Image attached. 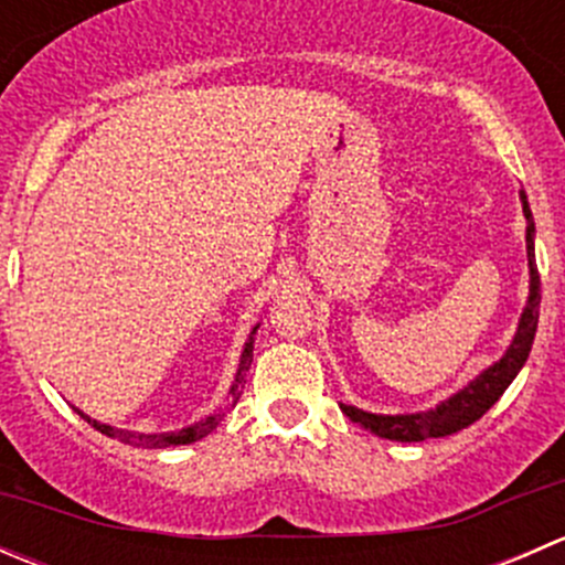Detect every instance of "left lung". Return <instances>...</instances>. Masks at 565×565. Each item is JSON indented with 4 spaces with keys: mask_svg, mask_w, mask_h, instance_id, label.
I'll return each instance as SVG.
<instances>
[{
    "mask_svg": "<svg viewBox=\"0 0 565 565\" xmlns=\"http://www.w3.org/2000/svg\"><path fill=\"white\" fill-rule=\"evenodd\" d=\"M522 196V210H525L527 218V265H530V298L525 306V315L520 319V328H516L514 341H511L509 352L500 358L494 366H489L481 377L472 380L465 391H459L457 396H451L448 402H443L437 409L429 413H415V415H374L363 413L358 407H347L341 404V413L352 420V424L363 426L372 435L385 437V440H398V443H420L429 440V437H448L454 431L467 429L470 424H476L500 396L509 388L511 380L520 374V369L525 366L530 347H533L535 328H539V306H541V278L539 267H535V248H533V215H530L527 196Z\"/></svg>",
    "mask_w": 565,
    "mask_h": 565,
    "instance_id": "1",
    "label": "left lung"
}]
</instances>
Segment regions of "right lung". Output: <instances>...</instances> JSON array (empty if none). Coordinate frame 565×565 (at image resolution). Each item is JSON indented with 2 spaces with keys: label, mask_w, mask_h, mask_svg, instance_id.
<instances>
[{
  "label": "right lung",
  "mask_w": 565,
  "mask_h": 565,
  "mask_svg": "<svg viewBox=\"0 0 565 565\" xmlns=\"http://www.w3.org/2000/svg\"><path fill=\"white\" fill-rule=\"evenodd\" d=\"M254 341H248L246 350H243V358H241V372H237V380L235 385H232V396H241V385H243V374L248 372L250 361H254V355H250V350H254ZM78 415H82L84 420H87L93 429H98L100 435L106 437H114V440L125 443V446H141V448H167V446H188V443H196L202 440L204 435H210V431L218 426L221 415H210V418L199 420V424L193 426H185V429L180 431H167V435H139V431H125V429H114V426H106V424H98V420H93L89 415H84L82 409H78Z\"/></svg>",
  "instance_id": "1"
}]
</instances>
